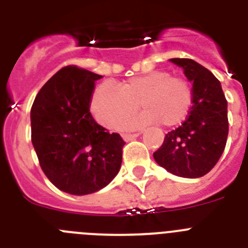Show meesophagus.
<instances>
[{"label":"esophagus","instance_id":"34e87169","mask_svg":"<svg viewBox=\"0 0 248 248\" xmlns=\"http://www.w3.org/2000/svg\"><path fill=\"white\" fill-rule=\"evenodd\" d=\"M139 137V134H123V139L125 141H130V140H134Z\"/></svg>","mask_w":248,"mask_h":248}]
</instances>
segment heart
<instances>
[{"label": "heart", "instance_id": "1", "mask_svg": "<svg viewBox=\"0 0 248 248\" xmlns=\"http://www.w3.org/2000/svg\"><path fill=\"white\" fill-rule=\"evenodd\" d=\"M192 88L184 78L165 71H154L135 77L118 88L100 85L94 92L91 110L94 119L108 129H119L140 107L143 113L129 120L125 129L144 128L160 123L176 126L189 117L192 105Z\"/></svg>", "mask_w": 248, "mask_h": 248}]
</instances>
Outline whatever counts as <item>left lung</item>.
<instances>
[{"mask_svg":"<svg viewBox=\"0 0 248 248\" xmlns=\"http://www.w3.org/2000/svg\"><path fill=\"white\" fill-rule=\"evenodd\" d=\"M192 82V105L189 117L165 135L153 156L161 168L181 177L196 179L216 165L229 134L227 100L218 79L192 59L171 58Z\"/></svg>","mask_w":248,"mask_h":248,"instance_id":"obj_1","label":"left lung"}]
</instances>
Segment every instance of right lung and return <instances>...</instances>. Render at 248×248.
I'll list each match as a JSON object with an SVG mask.
<instances>
[{"instance_id": "obj_1", "label": "right lung", "mask_w": 248, "mask_h": 248, "mask_svg": "<svg viewBox=\"0 0 248 248\" xmlns=\"http://www.w3.org/2000/svg\"><path fill=\"white\" fill-rule=\"evenodd\" d=\"M102 76L77 67L59 69L31 109L32 144L48 180L67 194H93L117 176L124 140L92 117V93Z\"/></svg>"}]
</instances>
